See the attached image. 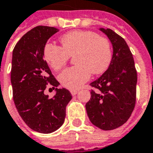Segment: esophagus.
<instances>
[{
    "label": "esophagus",
    "mask_w": 153,
    "mask_h": 153,
    "mask_svg": "<svg viewBox=\"0 0 153 153\" xmlns=\"http://www.w3.org/2000/svg\"><path fill=\"white\" fill-rule=\"evenodd\" d=\"M70 92H71V94H72V95H76V94L78 93L77 90H72Z\"/></svg>",
    "instance_id": "34e87169"
}]
</instances>
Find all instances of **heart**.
<instances>
[{
    "label": "heart",
    "instance_id": "1",
    "mask_svg": "<svg viewBox=\"0 0 153 153\" xmlns=\"http://www.w3.org/2000/svg\"><path fill=\"white\" fill-rule=\"evenodd\" d=\"M63 48L47 43L45 45L44 59L54 71L65 65L69 57L74 56L75 67L60 73L59 79L63 86L76 90L90 79L91 72L101 74L108 68L112 58L111 45L103 37L90 31H72L60 38Z\"/></svg>",
    "mask_w": 153,
    "mask_h": 153
}]
</instances>
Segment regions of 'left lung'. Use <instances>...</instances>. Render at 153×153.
Here are the masks:
<instances>
[{"label": "left lung", "mask_w": 153, "mask_h": 153, "mask_svg": "<svg viewBox=\"0 0 153 153\" xmlns=\"http://www.w3.org/2000/svg\"><path fill=\"white\" fill-rule=\"evenodd\" d=\"M112 45V58L108 68L91 86V97L85 104L91 123L103 130L117 129L128 121L135 105L137 72L128 45L109 28L99 29Z\"/></svg>", "instance_id": "1"}]
</instances>
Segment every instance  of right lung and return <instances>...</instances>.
<instances>
[{"instance_id":"1","label":"right lung","mask_w":153,"mask_h":153,"mask_svg":"<svg viewBox=\"0 0 153 153\" xmlns=\"http://www.w3.org/2000/svg\"><path fill=\"white\" fill-rule=\"evenodd\" d=\"M58 32L53 27H36L23 36L12 54L10 80L15 107L23 121L42 134L52 133L63 125L66 107L72 100L68 90L57 88L59 83L44 60L45 45ZM49 83L56 89L51 99L44 93Z\"/></svg>"}]
</instances>
